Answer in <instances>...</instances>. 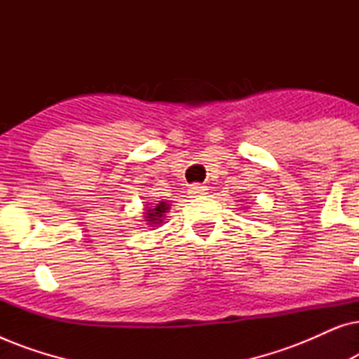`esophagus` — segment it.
<instances>
[{
	"label": "esophagus",
	"mask_w": 359,
	"mask_h": 359,
	"mask_svg": "<svg viewBox=\"0 0 359 359\" xmlns=\"http://www.w3.org/2000/svg\"><path fill=\"white\" fill-rule=\"evenodd\" d=\"M205 193H208V186H204V184H191V188H189L191 198H199V196H203Z\"/></svg>",
	"instance_id": "obj_1"
}]
</instances>
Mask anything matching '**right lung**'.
I'll return each mask as SVG.
<instances>
[{
  "mask_svg": "<svg viewBox=\"0 0 359 359\" xmlns=\"http://www.w3.org/2000/svg\"><path fill=\"white\" fill-rule=\"evenodd\" d=\"M147 208H144V222H147L149 227H158V225L163 224L165 214L170 210V204L166 201H158V204L151 205V204H145Z\"/></svg>",
  "mask_w": 359,
  "mask_h": 359,
  "instance_id": "right-lung-1",
  "label": "right lung"
}]
</instances>
